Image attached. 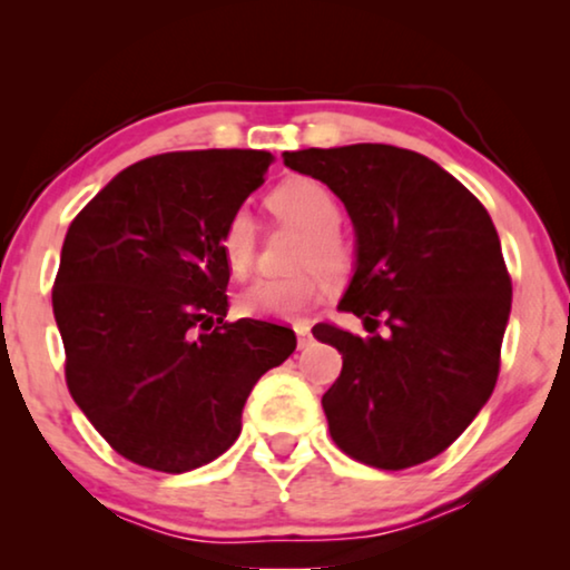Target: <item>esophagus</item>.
I'll return each instance as SVG.
<instances>
[{"mask_svg":"<svg viewBox=\"0 0 570 570\" xmlns=\"http://www.w3.org/2000/svg\"><path fill=\"white\" fill-rule=\"evenodd\" d=\"M293 330H295V334H298V347L301 350L308 347L311 340H314V337H311V326L306 322H295Z\"/></svg>","mask_w":570,"mask_h":570,"instance_id":"34e87169","label":"esophagus"}]
</instances>
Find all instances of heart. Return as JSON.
<instances>
[{
  "mask_svg": "<svg viewBox=\"0 0 570 570\" xmlns=\"http://www.w3.org/2000/svg\"><path fill=\"white\" fill-rule=\"evenodd\" d=\"M267 207L277 220L303 230L293 252L291 277L259 279L240 293L238 314L254 318H293L316 306L326 293V277L340 279L353 267V246L337 228L340 202L318 178L295 176L269 191ZM225 267L244 279L254 267L256 225L246 213L230 215L220 233Z\"/></svg>",
  "mask_w": 570,
  "mask_h": 570,
  "instance_id": "heart-1",
  "label": "heart"
}]
</instances>
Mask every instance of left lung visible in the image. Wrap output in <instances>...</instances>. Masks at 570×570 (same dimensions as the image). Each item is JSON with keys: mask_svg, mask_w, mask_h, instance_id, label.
<instances>
[{"mask_svg": "<svg viewBox=\"0 0 570 570\" xmlns=\"http://www.w3.org/2000/svg\"><path fill=\"white\" fill-rule=\"evenodd\" d=\"M283 160L345 202L357 236L340 311L371 337L314 326L342 353L322 396L332 441L376 470L423 464L464 433L501 371L511 275L495 225L439 163L402 147H311Z\"/></svg>", "mask_w": 570, "mask_h": 570, "instance_id": "1", "label": "left lung"}]
</instances>
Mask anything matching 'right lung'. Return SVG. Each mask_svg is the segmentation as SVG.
Masks as SVG:
<instances>
[{"label":"right lung","instance_id":"1","mask_svg":"<svg viewBox=\"0 0 570 570\" xmlns=\"http://www.w3.org/2000/svg\"><path fill=\"white\" fill-rule=\"evenodd\" d=\"M264 150H184L124 168L69 225L53 316L67 389L116 454L181 474L240 433L287 326L228 314L220 233L264 184Z\"/></svg>","mask_w":570,"mask_h":570}]
</instances>
